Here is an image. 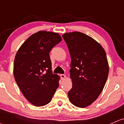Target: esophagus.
Returning <instances> with one entry per match:
<instances>
[{
	"label": "esophagus",
	"mask_w": 124,
	"mask_h": 124,
	"mask_svg": "<svg viewBox=\"0 0 124 124\" xmlns=\"http://www.w3.org/2000/svg\"><path fill=\"white\" fill-rule=\"evenodd\" d=\"M60 76H61V78L62 79H64L65 78V75L64 74H61Z\"/></svg>",
	"instance_id": "obj_1"
}]
</instances>
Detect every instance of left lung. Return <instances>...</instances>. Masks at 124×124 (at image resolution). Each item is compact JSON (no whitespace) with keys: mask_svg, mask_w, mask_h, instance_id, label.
I'll list each match as a JSON object with an SVG mask.
<instances>
[{"mask_svg":"<svg viewBox=\"0 0 124 124\" xmlns=\"http://www.w3.org/2000/svg\"><path fill=\"white\" fill-rule=\"evenodd\" d=\"M71 55L70 78L72 87L70 102L85 108L98 98L103 90L109 67L104 49L91 37L78 31L62 34Z\"/></svg>","mask_w":124,"mask_h":124,"instance_id":"left-lung-1","label":"left lung"}]
</instances>
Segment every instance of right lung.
Listing matches in <instances>:
<instances>
[{"mask_svg": "<svg viewBox=\"0 0 124 124\" xmlns=\"http://www.w3.org/2000/svg\"><path fill=\"white\" fill-rule=\"evenodd\" d=\"M62 40L57 33L38 31L23 42L15 55V80L24 97L34 106L49 103L59 87L60 76L53 74L49 52Z\"/></svg>", "mask_w": 124, "mask_h": 124, "instance_id": "obj_1", "label": "right lung"}]
</instances>
